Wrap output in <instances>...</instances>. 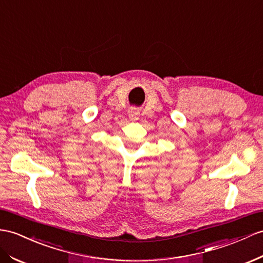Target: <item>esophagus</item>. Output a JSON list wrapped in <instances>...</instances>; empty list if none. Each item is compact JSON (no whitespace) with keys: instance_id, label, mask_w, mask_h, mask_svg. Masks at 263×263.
<instances>
[{"instance_id":"esophagus-1","label":"esophagus","mask_w":263,"mask_h":263,"mask_svg":"<svg viewBox=\"0 0 263 263\" xmlns=\"http://www.w3.org/2000/svg\"><path fill=\"white\" fill-rule=\"evenodd\" d=\"M128 116L132 120H137L139 117V112L136 109H130L129 112H128Z\"/></svg>"}]
</instances>
